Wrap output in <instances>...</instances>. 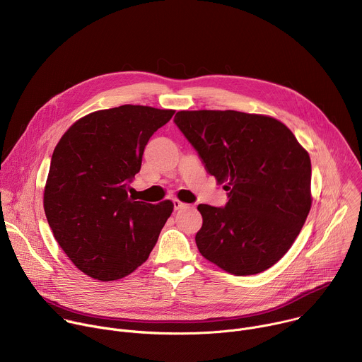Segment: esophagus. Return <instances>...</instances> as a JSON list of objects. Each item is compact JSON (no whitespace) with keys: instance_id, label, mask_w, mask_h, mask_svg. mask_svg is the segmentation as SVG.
I'll return each instance as SVG.
<instances>
[{"instance_id":"34e87169","label":"esophagus","mask_w":362,"mask_h":362,"mask_svg":"<svg viewBox=\"0 0 362 362\" xmlns=\"http://www.w3.org/2000/svg\"><path fill=\"white\" fill-rule=\"evenodd\" d=\"M173 206H175V211L183 209V208H187V204H186V203H183V202L177 200V199H175V200H173Z\"/></svg>"}]
</instances>
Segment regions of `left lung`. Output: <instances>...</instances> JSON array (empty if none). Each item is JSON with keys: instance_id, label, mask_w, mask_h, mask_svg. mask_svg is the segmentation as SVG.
<instances>
[{"instance_id": "1", "label": "left lung", "mask_w": 362, "mask_h": 362, "mask_svg": "<svg viewBox=\"0 0 362 362\" xmlns=\"http://www.w3.org/2000/svg\"><path fill=\"white\" fill-rule=\"evenodd\" d=\"M175 124L204 169L226 183L223 208L199 204L202 256L233 275L275 265L311 209V159L276 119L235 110L177 112Z\"/></svg>"}]
</instances>
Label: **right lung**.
I'll return each mask as SVG.
<instances>
[{
	"label": "right lung",
	"instance_id": "obj_1",
	"mask_svg": "<svg viewBox=\"0 0 362 362\" xmlns=\"http://www.w3.org/2000/svg\"><path fill=\"white\" fill-rule=\"evenodd\" d=\"M175 110L124 105L77 120L51 156L44 212L70 261L98 281H116L148 257L173 212L129 196L153 133Z\"/></svg>",
	"mask_w": 362,
	"mask_h": 362
}]
</instances>
